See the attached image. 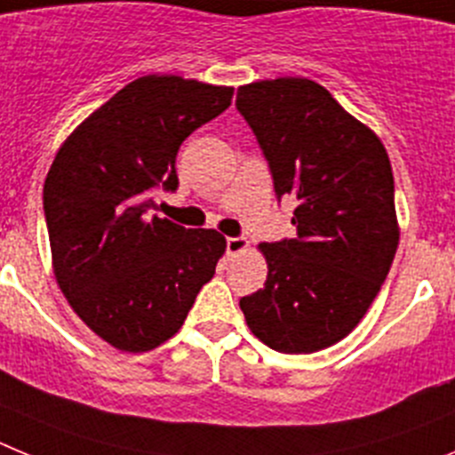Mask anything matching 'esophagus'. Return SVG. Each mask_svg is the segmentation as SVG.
I'll list each match as a JSON object with an SVG mask.
<instances>
[{"label": "esophagus", "mask_w": 455, "mask_h": 455, "mask_svg": "<svg viewBox=\"0 0 455 455\" xmlns=\"http://www.w3.org/2000/svg\"><path fill=\"white\" fill-rule=\"evenodd\" d=\"M249 249L247 237H227V253L228 256H237Z\"/></svg>", "instance_id": "obj_1"}]
</instances>
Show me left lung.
Here are the masks:
<instances>
[{"label": "left lung", "instance_id": "1", "mask_svg": "<svg viewBox=\"0 0 455 455\" xmlns=\"http://www.w3.org/2000/svg\"><path fill=\"white\" fill-rule=\"evenodd\" d=\"M278 197L294 195V240L260 243L265 288L240 299L247 326L281 354H315L358 326L399 244L395 177L374 131L301 76L237 88Z\"/></svg>", "mask_w": 455, "mask_h": 455}]
</instances>
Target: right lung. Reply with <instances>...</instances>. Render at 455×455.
Returning <instances> with one entry per match:
<instances>
[{"label": "right lung", "instance_id": "1", "mask_svg": "<svg viewBox=\"0 0 455 455\" xmlns=\"http://www.w3.org/2000/svg\"><path fill=\"white\" fill-rule=\"evenodd\" d=\"M233 88L147 75L90 113L44 179L52 267L85 326L129 354L177 333L215 274L227 237L158 218L154 192L179 186L192 131L231 106Z\"/></svg>", "mask_w": 455, "mask_h": 455}]
</instances>
